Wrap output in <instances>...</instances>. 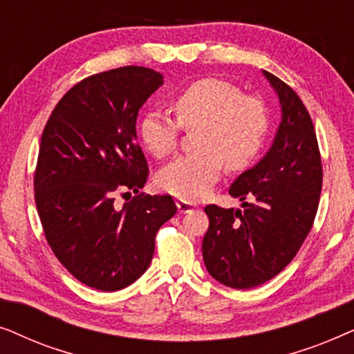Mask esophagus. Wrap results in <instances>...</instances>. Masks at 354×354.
I'll return each instance as SVG.
<instances>
[{"instance_id": "esophagus-1", "label": "esophagus", "mask_w": 354, "mask_h": 354, "mask_svg": "<svg viewBox=\"0 0 354 354\" xmlns=\"http://www.w3.org/2000/svg\"><path fill=\"white\" fill-rule=\"evenodd\" d=\"M177 207H178V212H192L195 209V205H193L192 201H187V200H177Z\"/></svg>"}]
</instances>
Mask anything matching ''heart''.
<instances>
[{
    "mask_svg": "<svg viewBox=\"0 0 354 354\" xmlns=\"http://www.w3.org/2000/svg\"><path fill=\"white\" fill-rule=\"evenodd\" d=\"M176 120L151 111L140 122V137L156 158L177 149L180 127L196 129V153L177 158L159 174V185L180 200H200L224 172L243 171L259 156L269 130L268 106L232 82L206 77L174 96Z\"/></svg>",
    "mask_w": 354,
    "mask_h": 354,
    "instance_id": "obj_1",
    "label": "heart"
}]
</instances>
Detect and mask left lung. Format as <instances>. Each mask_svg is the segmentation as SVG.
<instances>
[{
    "label": "left lung",
    "instance_id": "1",
    "mask_svg": "<svg viewBox=\"0 0 354 354\" xmlns=\"http://www.w3.org/2000/svg\"><path fill=\"white\" fill-rule=\"evenodd\" d=\"M282 104V122L264 159L232 183L243 209L205 207L203 259L212 277L253 288L292 263L311 230L322 190V161L306 106L292 86L264 71Z\"/></svg>",
    "mask_w": 354,
    "mask_h": 354
}]
</instances>
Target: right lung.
I'll use <instances>...</instances> for the list:
<instances>
[{
    "label": "right lung",
    "mask_w": 354,
    "mask_h": 354,
    "mask_svg": "<svg viewBox=\"0 0 354 354\" xmlns=\"http://www.w3.org/2000/svg\"><path fill=\"white\" fill-rule=\"evenodd\" d=\"M161 84L159 72L140 66L93 74L57 101L43 129L33 174L43 232L59 263L101 292L148 269L159 227L177 212L171 195L138 193L149 169L135 124ZM130 191L133 200L115 207Z\"/></svg>",
    "instance_id": "add662e5"
}]
</instances>
